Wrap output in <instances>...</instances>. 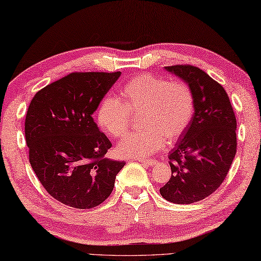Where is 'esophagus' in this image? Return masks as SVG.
Segmentation results:
<instances>
[{
  "instance_id": "esophagus-1",
  "label": "esophagus",
  "mask_w": 261,
  "mask_h": 261,
  "mask_svg": "<svg viewBox=\"0 0 261 261\" xmlns=\"http://www.w3.org/2000/svg\"><path fill=\"white\" fill-rule=\"evenodd\" d=\"M140 162H141V163L149 165V166H153V165L159 164V162L155 161V160H140Z\"/></svg>"
}]
</instances>
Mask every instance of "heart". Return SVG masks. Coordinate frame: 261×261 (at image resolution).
Here are the masks:
<instances>
[{
    "label": "heart",
    "mask_w": 261,
    "mask_h": 261,
    "mask_svg": "<svg viewBox=\"0 0 261 261\" xmlns=\"http://www.w3.org/2000/svg\"><path fill=\"white\" fill-rule=\"evenodd\" d=\"M120 100L106 97L96 112L98 127L110 136L120 138L127 132L129 114H140L142 128L117 144L125 159H146L160 150L165 141L172 143L187 129L194 114V96L180 81L151 74L139 75L120 88Z\"/></svg>",
    "instance_id": "b5f03b06"
}]
</instances>
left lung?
I'll return each mask as SVG.
<instances>
[{"mask_svg":"<svg viewBox=\"0 0 261 261\" xmlns=\"http://www.w3.org/2000/svg\"><path fill=\"white\" fill-rule=\"evenodd\" d=\"M191 88L193 119L169 153L171 178L160 193L177 204L200 201L219 189L236 155L237 121L223 87L200 68L165 67Z\"/></svg>","mask_w":261,"mask_h":261,"instance_id":"left-lung-1","label":"left lung"}]
</instances>
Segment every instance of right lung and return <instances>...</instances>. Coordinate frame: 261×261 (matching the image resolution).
<instances>
[{"mask_svg":"<svg viewBox=\"0 0 261 261\" xmlns=\"http://www.w3.org/2000/svg\"><path fill=\"white\" fill-rule=\"evenodd\" d=\"M121 72H72L36 93L25 119L30 164L58 201L89 209L112 193L125 162L104 159L112 143L92 114Z\"/></svg>","mask_w":261,"mask_h":261,"instance_id":"add662e5","label":"right lung"}]
</instances>
